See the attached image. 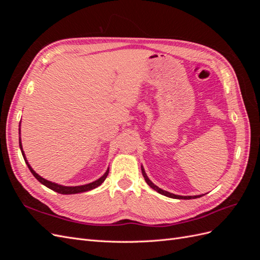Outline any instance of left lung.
Wrapping results in <instances>:
<instances>
[{"instance_id": "1", "label": "left lung", "mask_w": 260, "mask_h": 260, "mask_svg": "<svg viewBox=\"0 0 260 260\" xmlns=\"http://www.w3.org/2000/svg\"><path fill=\"white\" fill-rule=\"evenodd\" d=\"M141 169H142V175H143V177H144V180L146 181V183H147L149 186H151L152 188H154V190H155L156 192H158L159 194H162V195H165V196H168V198H170V199H178V200H191V199H198V198H201V196H203V195L181 196V195H176V194L169 193V192H167V191H164V190H161V188H159L157 185H155V184L152 182V181L148 179V177L146 176L145 171H144V169H143L142 166H141Z\"/></svg>"}]
</instances>
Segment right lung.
Listing matches in <instances>:
<instances>
[{
	"instance_id": "right-lung-1",
	"label": "right lung",
	"mask_w": 260,
	"mask_h": 260,
	"mask_svg": "<svg viewBox=\"0 0 260 260\" xmlns=\"http://www.w3.org/2000/svg\"><path fill=\"white\" fill-rule=\"evenodd\" d=\"M20 127V124H19ZM19 135H20V128H19ZM19 147H20V151H21V154L23 156V159H25L27 166L29 168V170L31 171V174H32L35 176V178L39 181V182H41L43 185H45L46 187L51 188V190L57 192V193H60V194H77V193H82V192H86V191H90V190H93V188L98 187L99 185H101L102 183L104 182V180L106 179V177L108 176V172H109V168L106 170L105 174L102 176L100 179H98L96 181H94V182H91L89 184H84V185H78V186H65V185H60V184H57V183H54V182H51V181L46 180L42 177L39 176L37 172L31 168V166L29 165V162L27 161L26 159V156H25V153H23L22 151V145H21V142H20V138H19Z\"/></svg>"
}]
</instances>
